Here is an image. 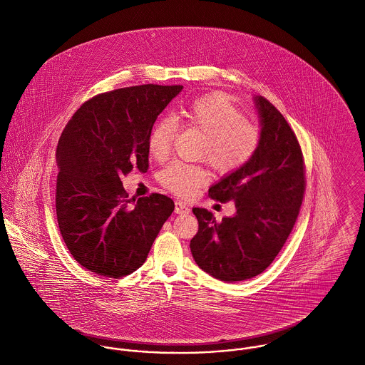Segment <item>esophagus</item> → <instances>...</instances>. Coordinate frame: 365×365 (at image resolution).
I'll return each instance as SVG.
<instances>
[{"instance_id": "34e87169", "label": "esophagus", "mask_w": 365, "mask_h": 365, "mask_svg": "<svg viewBox=\"0 0 365 365\" xmlns=\"http://www.w3.org/2000/svg\"><path fill=\"white\" fill-rule=\"evenodd\" d=\"M190 212V209H189V206H186L185 203H182V202H176L175 203V213H178V215H186V213H189Z\"/></svg>"}]
</instances>
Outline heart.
I'll return each instance as SVG.
<instances>
[{
	"label": "heart",
	"instance_id": "heart-1",
	"mask_svg": "<svg viewBox=\"0 0 365 365\" xmlns=\"http://www.w3.org/2000/svg\"><path fill=\"white\" fill-rule=\"evenodd\" d=\"M190 126L205 136L199 155L219 172L229 173L245 166L256 153L260 130L246 120L243 113L223 95H205L195 99L185 110ZM178 130L173 116H162L150 130L148 148L152 158L163 160L169 156ZM163 187L172 193L189 197L209 180V172L202 165L173 162L159 176Z\"/></svg>",
	"mask_w": 365,
	"mask_h": 365
}]
</instances>
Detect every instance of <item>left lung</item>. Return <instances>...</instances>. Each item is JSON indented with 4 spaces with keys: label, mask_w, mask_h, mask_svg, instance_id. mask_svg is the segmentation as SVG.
<instances>
[{
    "label": "left lung",
    "mask_w": 365,
    "mask_h": 365,
    "mask_svg": "<svg viewBox=\"0 0 365 365\" xmlns=\"http://www.w3.org/2000/svg\"><path fill=\"white\" fill-rule=\"evenodd\" d=\"M260 143L242 168L210 186L209 196L233 200L236 213L216 222L212 212L193 207L199 230L190 240L196 264L226 283L263 273L276 259L297 220L306 189L304 159L296 133L263 96H255Z\"/></svg>",
    "instance_id": "1"
}]
</instances>
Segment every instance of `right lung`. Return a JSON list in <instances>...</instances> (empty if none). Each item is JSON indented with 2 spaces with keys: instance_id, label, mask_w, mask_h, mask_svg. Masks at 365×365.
Returning a JSON list of instances; mask_svg holds the SVG:
<instances>
[{
  "instance_id": "add662e5",
  "label": "right lung",
  "mask_w": 365,
  "mask_h": 365,
  "mask_svg": "<svg viewBox=\"0 0 365 365\" xmlns=\"http://www.w3.org/2000/svg\"><path fill=\"white\" fill-rule=\"evenodd\" d=\"M182 85H139L86 101L56 148V219L72 257L89 272L119 279L139 269L172 215L170 197L128 199L120 178L149 168L148 139Z\"/></svg>"
}]
</instances>
